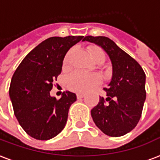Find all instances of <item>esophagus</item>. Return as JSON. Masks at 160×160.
<instances>
[{
    "label": "esophagus",
    "instance_id": "1",
    "mask_svg": "<svg viewBox=\"0 0 160 160\" xmlns=\"http://www.w3.org/2000/svg\"><path fill=\"white\" fill-rule=\"evenodd\" d=\"M76 96H77V98H78V99H80V98H83V97L85 96V94L78 93L77 95H76Z\"/></svg>",
    "mask_w": 160,
    "mask_h": 160
}]
</instances>
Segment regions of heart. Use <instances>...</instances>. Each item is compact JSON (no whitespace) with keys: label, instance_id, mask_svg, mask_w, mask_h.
Segmentation results:
<instances>
[{"label":"heart","instance_id":"heart-1","mask_svg":"<svg viewBox=\"0 0 160 160\" xmlns=\"http://www.w3.org/2000/svg\"><path fill=\"white\" fill-rule=\"evenodd\" d=\"M89 53L94 62L103 63L106 55L103 51L97 47H91ZM68 63V58H64V64ZM102 81V77L98 74H86L81 71H75L69 75L67 80V85L69 90L75 92H85L95 85H99Z\"/></svg>","mask_w":160,"mask_h":160}]
</instances>
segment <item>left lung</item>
<instances>
[{"instance_id":"obj_1","label":"left lung","mask_w":160,"mask_h":160,"mask_svg":"<svg viewBox=\"0 0 160 160\" xmlns=\"http://www.w3.org/2000/svg\"><path fill=\"white\" fill-rule=\"evenodd\" d=\"M88 41L101 46L112 64V78L104 88L107 98L91 110L97 128L111 137H121L137 126L146 99V75L140 64L107 37L86 36Z\"/></svg>"}]
</instances>
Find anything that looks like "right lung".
I'll return each instance as SVG.
<instances>
[{"label": "right lung", "instance_id": "add662e5", "mask_svg": "<svg viewBox=\"0 0 160 160\" xmlns=\"http://www.w3.org/2000/svg\"><path fill=\"white\" fill-rule=\"evenodd\" d=\"M83 38L84 36L49 38L34 48L14 72L10 99L18 122L32 138L51 139L65 127L76 95L64 91L58 100L50 96V91L61 73L66 53Z\"/></svg>", "mask_w": 160, "mask_h": 160}]
</instances>
